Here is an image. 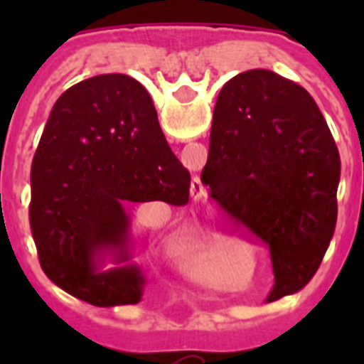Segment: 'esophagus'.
I'll use <instances>...</instances> for the list:
<instances>
[{"label": "esophagus", "instance_id": "esophagus-1", "mask_svg": "<svg viewBox=\"0 0 364 364\" xmlns=\"http://www.w3.org/2000/svg\"><path fill=\"white\" fill-rule=\"evenodd\" d=\"M191 197L193 200H202V198L205 197V189L198 176H195V178L191 180Z\"/></svg>", "mask_w": 364, "mask_h": 364}]
</instances>
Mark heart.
I'll list each match as a JSON object with an SVG mask.
<instances>
[{
  "label": "heart",
  "instance_id": "obj_1",
  "mask_svg": "<svg viewBox=\"0 0 364 364\" xmlns=\"http://www.w3.org/2000/svg\"><path fill=\"white\" fill-rule=\"evenodd\" d=\"M178 247H186L197 259H211L213 257V239L210 235H182L176 240Z\"/></svg>",
  "mask_w": 364,
  "mask_h": 364
}]
</instances>
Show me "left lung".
<instances>
[{
  "label": "left lung",
  "mask_w": 364,
  "mask_h": 364,
  "mask_svg": "<svg viewBox=\"0 0 364 364\" xmlns=\"http://www.w3.org/2000/svg\"><path fill=\"white\" fill-rule=\"evenodd\" d=\"M339 176L336 140L304 87L266 69L222 87L200 180L268 244L272 299L299 291L319 268L336 231Z\"/></svg>",
  "instance_id": "1"
}]
</instances>
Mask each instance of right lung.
I'll list each match as a JSON object with an SVG mask.
<instances>
[{"label": "right lung", "mask_w": 364, "mask_h": 364, "mask_svg": "<svg viewBox=\"0 0 364 364\" xmlns=\"http://www.w3.org/2000/svg\"><path fill=\"white\" fill-rule=\"evenodd\" d=\"M191 176L173 154L146 87L98 74L56 100L31 169V230L41 269L92 306L136 304L133 202L184 205ZM109 258L117 269L104 270Z\"/></svg>", "instance_id": "right-lung-1"}]
</instances>
